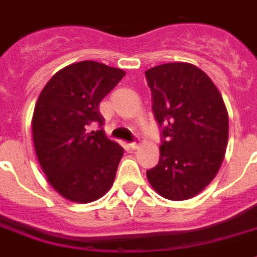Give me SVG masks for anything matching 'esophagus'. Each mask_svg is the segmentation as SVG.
Listing matches in <instances>:
<instances>
[{"mask_svg": "<svg viewBox=\"0 0 257 257\" xmlns=\"http://www.w3.org/2000/svg\"><path fill=\"white\" fill-rule=\"evenodd\" d=\"M128 147H130L131 150H137V148H139V144L137 142H131V143H128Z\"/></svg>", "mask_w": 257, "mask_h": 257, "instance_id": "esophagus-1", "label": "esophagus"}]
</instances>
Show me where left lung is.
<instances>
[{"label": "left lung", "instance_id": "1", "mask_svg": "<svg viewBox=\"0 0 257 257\" xmlns=\"http://www.w3.org/2000/svg\"><path fill=\"white\" fill-rule=\"evenodd\" d=\"M152 110L161 128L160 160L147 172L157 194L187 200L209 185L225 157L229 117L209 76L186 62L147 70Z\"/></svg>", "mask_w": 257, "mask_h": 257}]
</instances>
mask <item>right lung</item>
Masks as SVG:
<instances>
[{
	"label": "right lung",
	"mask_w": 257,
	"mask_h": 257,
	"mask_svg": "<svg viewBox=\"0 0 257 257\" xmlns=\"http://www.w3.org/2000/svg\"><path fill=\"white\" fill-rule=\"evenodd\" d=\"M124 74L95 61L72 63L56 72L37 98L32 117L37 160L48 182L69 200L91 203L113 185L123 148L105 135L98 105ZM92 123L100 130L89 133Z\"/></svg>",
	"instance_id": "1"
}]
</instances>
